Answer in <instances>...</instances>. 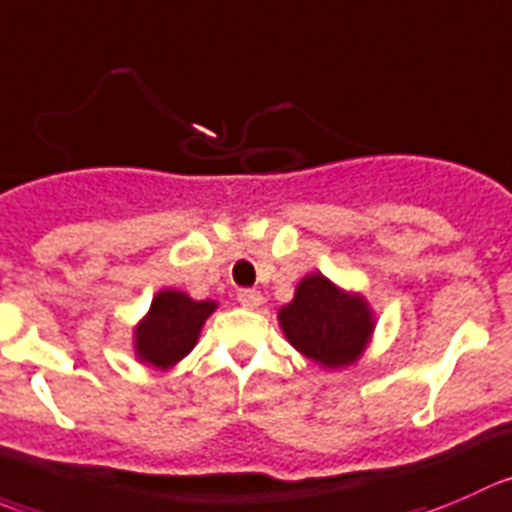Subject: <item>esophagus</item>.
<instances>
[{"instance_id":"34e87169","label":"esophagus","mask_w":512,"mask_h":512,"mask_svg":"<svg viewBox=\"0 0 512 512\" xmlns=\"http://www.w3.org/2000/svg\"><path fill=\"white\" fill-rule=\"evenodd\" d=\"M237 300H240L242 307L247 310H257L262 305V295L257 290H240L237 292Z\"/></svg>"}]
</instances>
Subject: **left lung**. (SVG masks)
Returning a JSON list of instances; mask_svg holds the SVG:
<instances>
[{"mask_svg": "<svg viewBox=\"0 0 512 512\" xmlns=\"http://www.w3.org/2000/svg\"><path fill=\"white\" fill-rule=\"evenodd\" d=\"M282 335L322 370H342L362 357L375 335V310L362 292L335 285L322 272H310L295 295L277 310Z\"/></svg>", "mask_w": 512, "mask_h": 512, "instance_id": "obj_1", "label": "left lung"}]
</instances>
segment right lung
<instances>
[{
  "instance_id": "right-lung-1",
  "label": "right lung",
  "mask_w": 512,
  "mask_h": 512,
  "mask_svg": "<svg viewBox=\"0 0 512 512\" xmlns=\"http://www.w3.org/2000/svg\"><path fill=\"white\" fill-rule=\"evenodd\" d=\"M215 310V300H195L187 292L165 287L152 297L147 315L132 330L135 357L155 370H172L195 350L202 327Z\"/></svg>"
}]
</instances>
